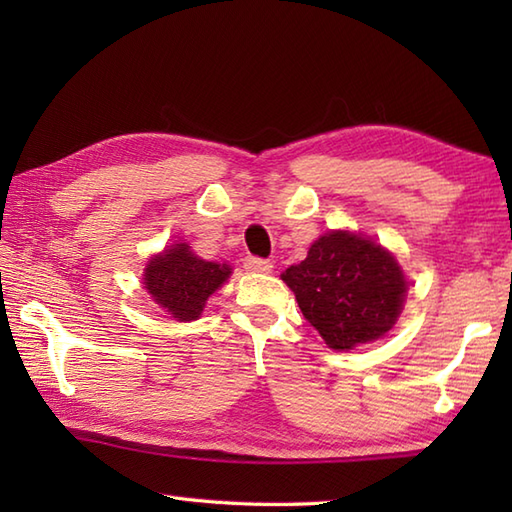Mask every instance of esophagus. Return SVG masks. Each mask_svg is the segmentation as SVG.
Instances as JSON below:
<instances>
[{
  "instance_id": "34e87169",
  "label": "esophagus",
  "mask_w": 512,
  "mask_h": 512,
  "mask_svg": "<svg viewBox=\"0 0 512 512\" xmlns=\"http://www.w3.org/2000/svg\"><path fill=\"white\" fill-rule=\"evenodd\" d=\"M244 268L253 270V273H270V270H273V262H270V259H262V257H246Z\"/></svg>"
}]
</instances>
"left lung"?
<instances>
[{"instance_id": "8db88e82", "label": "left lung", "mask_w": 512, "mask_h": 512, "mask_svg": "<svg viewBox=\"0 0 512 512\" xmlns=\"http://www.w3.org/2000/svg\"><path fill=\"white\" fill-rule=\"evenodd\" d=\"M281 279L295 292L303 317L339 352L385 336L398 321L407 292L396 257L350 231L321 235L308 257Z\"/></svg>"}]
</instances>
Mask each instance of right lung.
Here are the masks:
<instances>
[{
	"label": "right lung",
	"instance_id": "right-lung-1",
	"mask_svg": "<svg viewBox=\"0 0 512 512\" xmlns=\"http://www.w3.org/2000/svg\"><path fill=\"white\" fill-rule=\"evenodd\" d=\"M231 270L228 264L200 259L187 242H180L149 259L143 284L151 299L173 319L195 321Z\"/></svg>",
	"mask_w": 512,
	"mask_h": 512
}]
</instances>
